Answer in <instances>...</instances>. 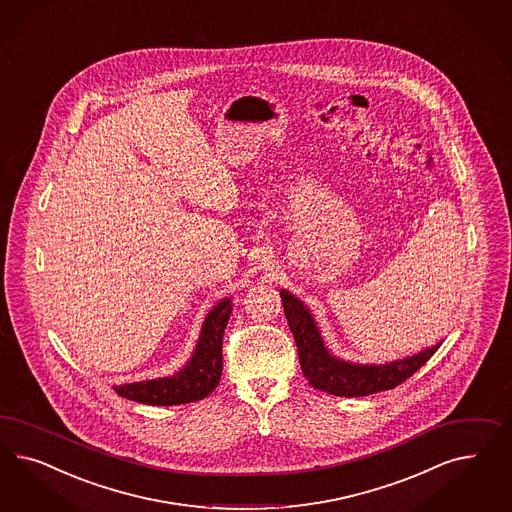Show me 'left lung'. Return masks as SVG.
Returning a JSON list of instances; mask_svg holds the SVG:
<instances>
[{
	"label": "left lung",
	"mask_w": 512,
	"mask_h": 512,
	"mask_svg": "<svg viewBox=\"0 0 512 512\" xmlns=\"http://www.w3.org/2000/svg\"><path fill=\"white\" fill-rule=\"evenodd\" d=\"M284 314L296 339L299 363L309 384L333 396H371L392 390L414 375L437 352L443 341L413 356L388 363H354L335 356L322 337L311 309L288 290H281Z\"/></svg>",
	"instance_id": "8db88e82"
}]
</instances>
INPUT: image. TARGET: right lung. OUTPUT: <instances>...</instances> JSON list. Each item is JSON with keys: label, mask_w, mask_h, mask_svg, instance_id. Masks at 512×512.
Listing matches in <instances>:
<instances>
[{"label": "right lung", "mask_w": 512, "mask_h": 512, "mask_svg": "<svg viewBox=\"0 0 512 512\" xmlns=\"http://www.w3.org/2000/svg\"><path fill=\"white\" fill-rule=\"evenodd\" d=\"M233 311L224 297L207 313L190 360L175 375L113 386L116 394L143 405H182L209 396L222 375V337Z\"/></svg>", "instance_id": "add662e5"}]
</instances>
